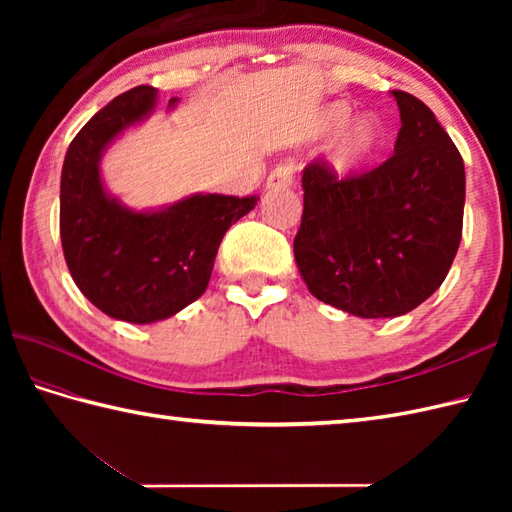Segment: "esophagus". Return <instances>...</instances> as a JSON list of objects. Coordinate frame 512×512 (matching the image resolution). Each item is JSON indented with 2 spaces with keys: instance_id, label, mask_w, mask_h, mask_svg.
I'll use <instances>...</instances> for the list:
<instances>
[{
  "instance_id": "obj_1",
  "label": "esophagus",
  "mask_w": 512,
  "mask_h": 512,
  "mask_svg": "<svg viewBox=\"0 0 512 512\" xmlns=\"http://www.w3.org/2000/svg\"><path fill=\"white\" fill-rule=\"evenodd\" d=\"M292 180H295V171H292V167L279 165V167L268 176L266 187H268V189H284V187H290Z\"/></svg>"
}]
</instances>
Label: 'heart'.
Segmentation results:
<instances>
[{"label":"heart","instance_id":"heart-1","mask_svg":"<svg viewBox=\"0 0 512 512\" xmlns=\"http://www.w3.org/2000/svg\"><path fill=\"white\" fill-rule=\"evenodd\" d=\"M352 118H354V110L350 105L332 103L323 114V125L330 134H339L341 129L350 125ZM380 140H383V132H380V125L374 121V118L372 116L358 118V121L343 134L341 143L334 149L332 162L336 171L354 173L358 169H363L367 162L376 156Z\"/></svg>","mask_w":512,"mask_h":512}]
</instances>
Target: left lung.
Returning <instances> with one entry per match:
<instances>
[{"label": "left lung", "instance_id": "8db88e82", "mask_svg": "<svg viewBox=\"0 0 512 512\" xmlns=\"http://www.w3.org/2000/svg\"><path fill=\"white\" fill-rule=\"evenodd\" d=\"M394 156L339 176L328 160L303 169L295 259L308 290L363 319L400 317L436 292L458 253L464 162L436 116L394 90Z\"/></svg>", "mask_w": 512, "mask_h": 512}]
</instances>
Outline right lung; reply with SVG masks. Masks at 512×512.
<instances>
[{"mask_svg": "<svg viewBox=\"0 0 512 512\" xmlns=\"http://www.w3.org/2000/svg\"><path fill=\"white\" fill-rule=\"evenodd\" d=\"M154 105L151 85L116 96L74 136L61 171L65 264L85 299L127 323L169 319L202 297L224 233L259 200L195 193L167 209L132 211L110 198L99 171L103 149Z\"/></svg>", "mask_w": 512, "mask_h": 512, "instance_id": "1", "label": "right lung"}]
</instances>
